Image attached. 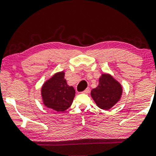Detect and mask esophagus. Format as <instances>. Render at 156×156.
I'll return each mask as SVG.
<instances>
[{
    "instance_id": "obj_1",
    "label": "esophagus",
    "mask_w": 156,
    "mask_h": 156,
    "mask_svg": "<svg viewBox=\"0 0 156 156\" xmlns=\"http://www.w3.org/2000/svg\"><path fill=\"white\" fill-rule=\"evenodd\" d=\"M89 91H90V89L88 87V88H87L84 91H82V93L83 94H89Z\"/></svg>"
}]
</instances>
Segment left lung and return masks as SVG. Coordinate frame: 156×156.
<instances>
[{"label":"left lung","instance_id":"obj_1","mask_svg":"<svg viewBox=\"0 0 156 156\" xmlns=\"http://www.w3.org/2000/svg\"><path fill=\"white\" fill-rule=\"evenodd\" d=\"M99 82L98 87L91 91V96L100 108L108 110L120 100L122 87L109 74H102Z\"/></svg>","mask_w":156,"mask_h":156}]
</instances>
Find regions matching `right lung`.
Masks as SVG:
<instances>
[{
  "label": "right lung",
  "instance_id": "right-lung-1",
  "mask_svg": "<svg viewBox=\"0 0 156 156\" xmlns=\"http://www.w3.org/2000/svg\"><path fill=\"white\" fill-rule=\"evenodd\" d=\"M41 95L44 105L56 112H64L72 105L75 96L73 87L67 84L65 72L55 74L42 85Z\"/></svg>",
  "mask_w": 156,
  "mask_h": 156
}]
</instances>
